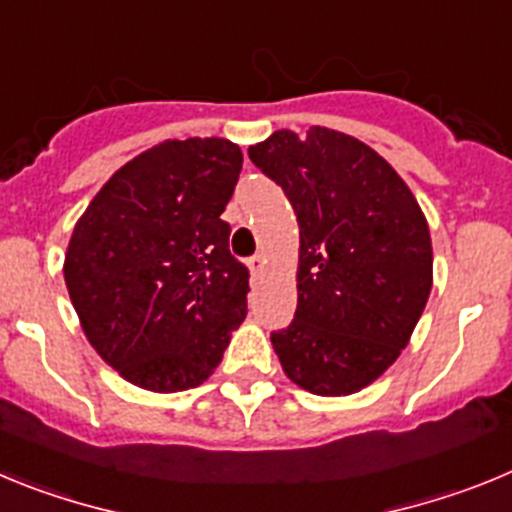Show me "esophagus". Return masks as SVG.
I'll return each instance as SVG.
<instances>
[{
	"instance_id": "1",
	"label": "esophagus",
	"mask_w": 512,
	"mask_h": 512,
	"mask_svg": "<svg viewBox=\"0 0 512 512\" xmlns=\"http://www.w3.org/2000/svg\"><path fill=\"white\" fill-rule=\"evenodd\" d=\"M265 267H267V257L265 255H255L250 260V270H252V275H255V278H260V275L265 273Z\"/></svg>"
}]
</instances>
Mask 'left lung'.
<instances>
[{
  "instance_id": "8db88e82",
  "label": "left lung",
  "mask_w": 512,
  "mask_h": 512,
  "mask_svg": "<svg viewBox=\"0 0 512 512\" xmlns=\"http://www.w3.org/2000/svg\"><path fill=\"white\" fill-rule=\"evenodd\" d=\"M250 160L298 219V308L273 331L283 372L313 395H352L400 357L434 283L416 196L370 145L329 127L278 130Z\"/></svg>"
}]
</instances>
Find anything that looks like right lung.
I'll return each instance as SVG.
<instances>
[{
  "instance_id": "1",
  "label": "right lung",
  "mask_w": 512,
  "mask_h": 512,
  "mask_svg": "<svg viewBox=\"0 0 512 512\" xmlns=\"http://www.w3.org/2000/svg\"><path fill=\"white\" fill-rule=\"evenodd\" d=\"M239 170L224 137L165 140L124 163L73 227L63 278L81 329L137 388H199L245 321L250 275L222 219Z\"/></svg>"
}]
</instances>
